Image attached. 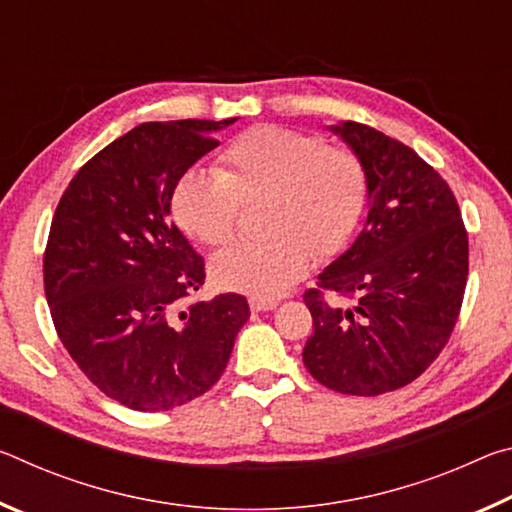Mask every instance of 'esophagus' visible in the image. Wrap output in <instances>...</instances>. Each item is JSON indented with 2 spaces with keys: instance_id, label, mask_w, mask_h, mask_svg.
<instances>
[{
  "instance_id": "obj_1",
  "label": "esophagus",
  "mask_w": 512,
  "mask_h": 512,
  "mask_svg": "<svg viewBox=\"0 0 512 512\" xmlns=\"http://www.w3.org/2000/svg\"><path fill=\"white\" fill-rule=\"evenodd\" d=\"M248 305L253 311H271L277 307V300L273 298H262V296H250Z\"/></svg>"
}]
</instances>
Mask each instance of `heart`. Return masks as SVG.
I'll list each match as a JSON object with an SVG mask.
<instances>
[{
	"instance_id": "heart-1",
	"label": "heart",
	"mask_w": 512,
	"mask_h": 512,
	"mask_svg": "<svg viewBox=\"0 0 512 512\" xmlns=\"http://www.w3.org/2000/svg\"><path fill=\"white\" fill-rule=\"evenodd\" d=\"M259 241H237L210 262L223 289L271 298L332 257L357 230L368 201L366 167L357 153L327 146L320 135L284 126H253L219 158V171L189 169L173 187L180 228L205 246L235 237L239 205L264 198Z\"/></svg>"
}]
</instances>
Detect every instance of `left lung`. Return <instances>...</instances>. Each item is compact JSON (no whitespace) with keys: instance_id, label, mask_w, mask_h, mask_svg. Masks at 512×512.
<instances>
[{"instance_id":"left-lung-1","label":"left lung","mask_w":512,"mask_h":512,"mask_svg":"<svg viewBox=\"0 0 512 512\" xmlns=\"http://www.w3.org/2000/svg\"><path fill=\"white\" fill-rule=\"evenodd\" d=\"M329 131L366 167L368 214L305 293L314 334L302 361L318 384L370 397L411 384L445 348L465 293L467 232L452 189L409 146L357 121Z\"/></svg>"}]
</instances>
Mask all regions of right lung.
Returning a JSON list of instances; mask_svg holds the SVG:
<instances>
[{"mask_svg":"<svg viewBox=\"0 0 512 512\" xmlns=\"http://www.w3.org/2000/svg\"><path fill=\"white\" fill-rule=\"evenodd\" d=\"M237 117L149 121L85 162L65 189L45 250V293L69 357L101 393L169 411L219 381L250 316L239 293L176 305L205 280L171 221L180 176Z\"/></svg>","mask_w":512,"mask_h":512,"instance_id":"add662e5","label":"right lung"}]
</instances>
